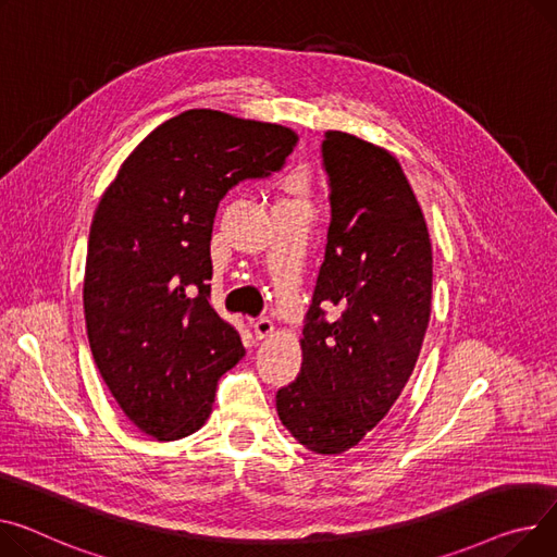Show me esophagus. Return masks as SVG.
I'll return each mask as SVG.
<instances>
[{"instance_id":"1","label":"esophagus","mask_w":557,"mask_h":557,"mask_svg":"<svg viewBox=\"0 0 557 557\" xmlns=\"http://www.w3.org/2000/svg\"><path fill=\"white\" fill-rule=\"evenodd\" d=\"M252 329H255V336L259 338V341H264V338H269L271 333H273V320H269V318H257L255 322H252Z\"/></svg>"}]
</instances>
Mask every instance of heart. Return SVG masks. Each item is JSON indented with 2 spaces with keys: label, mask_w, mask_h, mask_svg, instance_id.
I'll list each match as a JSON object with an SVG mask.
<instances>
[{
  "label": "heart",
  "mask_w": 557,
  "mask_h": 557,
  "mask_svg": "<svg viewBox=\"0 0 557 557\" xmlns=\"http://www.w3.org/2000/svg\"><path fill=\"white\" fill-rule=\"evenodd\" d=\"M293 185H295V188H300V185H302V183H300L298 178H295V183H293Z\"/></svg>",
  "instance_id": "b5f03b06"
}]
</instances>
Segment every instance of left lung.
Masks as SVG:
<instances>
[{
    "instance_id": "1",
    "label": "left lung",
    "mask_w": 557,
    "mask_h": 557,
    "mask_svg": "<svg viewBox=\"0 0 557 557\" xmlns=\"http://www.w3.org/2000/svg\"><path fill=\"white\" fill-rule=\"evenodd\" d=\"M331 224L302 329V369L275 396L284 428L315 455H343L410 381L432 305V246L400 163L324 132ZM342 315L326 321L324 308Z\"/></svg>"
}]
</instances>
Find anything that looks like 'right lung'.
<instances>
[{"label":"right lung","instance_id":"obj_1","mask_svg":"<svg viewBox=\"0 0 557 557\" xmlns=\"http://www.w3.org/2000/svg\"><path fill=\"white\" fill-rule=\"evenodd\" d=\"M293 129L190 109L125 159L89 231L85 322L98 372L127 419L159 441L197 432L219 379L244 356L210 305L219 201L280 172Z\"/></svg>","mask_w":557,"mask_h":557}]
</instances>
